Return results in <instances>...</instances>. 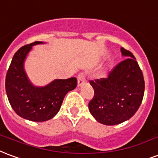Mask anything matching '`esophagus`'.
Here are the masks:
<instances>
[{"label":"esophagus","mask_w":158,"mask_h":158,"mask_svg":"<svg viewBox=\"0 0 158 158\" xmlns=\"http://www.w3.org/2000/svg\"><path fill=\"white\" fill-rule=\"evenodd\" d=\"M85 78H86V74L84 73H80L78 75V86H82L83 84L85 83Z\"/></svg>","instance_id":"esophagus-1"}]
</instances>
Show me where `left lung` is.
I'll list each match as a JSON object with an SVG mask.
<instances>
[{
    "mask_svg": "<svg viewBox=\"0 0 158 158\" xmlns=\"http://www.w3.org/2000/svg\"><path fill=\"white\" fill-rule=\"evenodd\" d=\"M124 60L115 65L108 78L90 80L94 90L89 109L98 122L116 125L132 118L140 107L145 83L143 72L129 50L121 48Z\"/></svg>",
    "mask_w": 158,
    "mask_h": 158,
    "instance_id": "8db88e82",
    "label": "left lung"
}]
</instances>
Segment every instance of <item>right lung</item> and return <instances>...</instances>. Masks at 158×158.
Wrapping results in <instances>:
<instances>
[{
    "label": "right lung",
    "instance_id": "add662e5",
    "mask_svg": "<svg viewBox=\"0 0 158 158\" xmlns=\"http://www.w3.org/2000/svg\"><path fill=\"white\" fill-rule=\"evenodd\" d=\"M35 41L22 46L15 52L6 76V91L11 108L20 117L34 122H44L52 118L60 109L69 91L77 86L76 78L55 79L45 87H35L29 81L24 70V60Z\"/></svg>",
    "mask_w": 158,
    "mask_h": 158
}]
</instances>
